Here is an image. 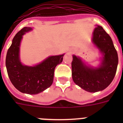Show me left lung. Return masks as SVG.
I'll return each instance as SVG.
<instances>
[{
	"label": "left lung",
	"instance_id": "obj_1",
	"mask_svg": "<svg viewBox=\"0 0 123 123\" xmlns=\"http://www.w3.org/2000/svg\"><path fill=\"white\" fill-rule=\"evenodd\" d=\"M92 42L102 54L101 63L98 67H92L73 55L72 78L84 90L96 92L105 89L112 82L116 73L118 55L111 37L101 26L97 25L94 29Z\"/></svg>",
	"mask_w": 123,
	"mask_h": 123
}]
</instances>
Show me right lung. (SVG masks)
<instances>
[{
	"instance_id": "right-lung-1",
	"label": "right lung",
	"mask_w": 123,
	"mask_h": 123,
	"mask_svg": "<svg viewBox=\"0 0 123 123\" xmlns=\"http://www.w3.org/2000/svg\"><path fill=\"white\" fill-rule=\"evenodd\" d=\"M31 27H24L16 34L7 50L6 66L12 85L21 92L37 94L51 86L54 70L61 63L64 54L49 56L33 66L24 65L20 59V46L23 36L32 31Z\"/></svg>"
}]
</instances>
